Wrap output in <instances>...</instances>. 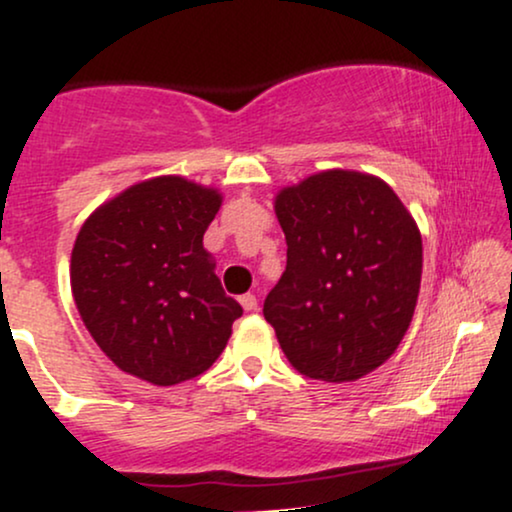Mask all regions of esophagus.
Returning a JSON list of instances; mask_svg holds the SVG:
<instances>
[{"label":"esophagus","instance_id":"1","mask_svg":"<svg viewBox=\"0 0 512 512\" xmlns=\"http://www.w3.org/2000/svg\"><path fill=\"white\" fill-rule=\"evenodd\" d=\"M239 304L244 306V311H254L256 306H258V299H256V294H242V297H239Z\"/></svg>","mask_w":512,"mask_h":512}]
</instances>
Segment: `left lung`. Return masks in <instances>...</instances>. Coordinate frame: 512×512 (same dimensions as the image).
Wrapping results in <instances>:
<instances>
[{
  "instance_id": "8db88e82",
  "label": "left lung",
  "mask_w": 512,
  "mask_h": 512,
  "mask_svg": "<svg viewBox=\"0 0 512 512\" xmlns=\"http://www.w3.org/2000/svg\"><path fill=\"white\" fill-rule=\"evenodd\" d=\"M287 268L263 304L302 376L357 381L398 350L422 282V234L386 182L330 170L280 191Z\"/></svg>"
}]
</instances>
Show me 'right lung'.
<instances>
[{
    "label": "right lung",
    "mask_w": 512,
    "mask_h": 512,
    "mask_svg": "<svg viewBox=\"0 0 512 512\" xmlns=\"http://www.w3.org/2000/svg\"><path fill=\"white\" fill-rule=\"evenodd\" d=\"M220 194L158 177L95 210L71 251V292L100 350L155 386L201 376L242 306L213 273L203 234Z\"/></svg>",
    "instance_id": "obj_1"
}]
</instances>
